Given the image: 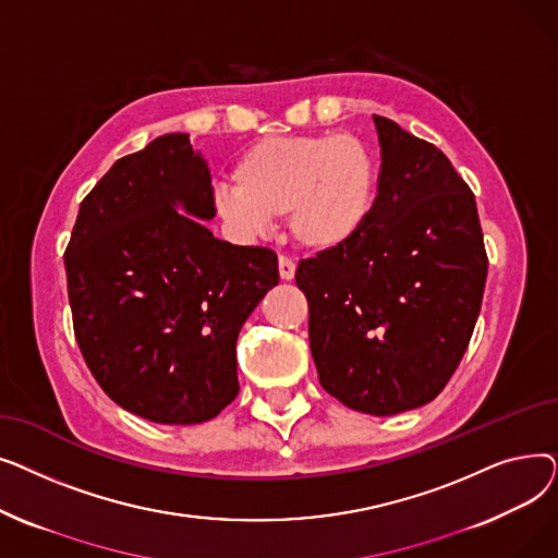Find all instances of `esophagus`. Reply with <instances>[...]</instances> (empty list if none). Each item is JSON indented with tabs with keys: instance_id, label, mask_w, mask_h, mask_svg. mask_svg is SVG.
<instances>
[{
	"instance_id": "esophagus-1",
	"label": "esophagus",
	"mask_w": 558,
	"mask_h": 558,
	"mask_svg": "<svg viewBox=\"0 0 558 558\" xmlns=\"http://www.w3.org/2000/svg\"><path fill=\"white\" fill-rule=\"evenodd\" d=\"M278 271H280V278L282 280H294L296 276V262L287 257V255H280L278 257Z\"/></svg>"
}]
</instances>
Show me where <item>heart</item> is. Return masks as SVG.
I'll return each mask as SVG.
<instances>
[{
    "label": "heart",
    "mask_w": 558,
    "mask_h": 558,
    "mask_svg": "<svg viewBox=\"0 0 558 558\" xmlns=\"http://www.w3.org/2000/svg\"><path fill=\"white\" fill-rule=\"evenodd\" d=\"M232 181L215 187V210L234 234L259 238L274 217L289 215L294 240L326 253L368 221L377 162L353 133L264 137L234 162Z\"/></svg>",
    "instance_id": "b5f03b06"
}]
</instances>
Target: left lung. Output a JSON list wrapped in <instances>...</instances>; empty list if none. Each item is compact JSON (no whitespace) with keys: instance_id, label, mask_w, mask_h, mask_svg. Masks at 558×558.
<instances>
[{"instance_id":"8db88e82","label":"left lung","mask_w":558,"mask_h":558,"mask_svg":"<svg viewBox=\"0 0 558 558\" xmlns=\"http://www.w3.org/2000/svg\"><path fill=\"white\" fill-rule=\"evenodd\" d=\"M383 165L364 228L301 259L318 383L393 416L434 400L473 337L488 257L475 194L434 144L373 114Z\"/></svg>"}]
</instances>
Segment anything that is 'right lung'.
<instances>
[{"label": "right lung", "mask_w": 558, "mask_h": 558, "mask_svg": "<svg viewBox=\"0 0 558 558\" xmlns=\"http://www.w3.org/2000/svg\"><path fill=\"white\" fill-rule=\"evenodd\" d=\"M210 169L187 133L117 160L81 201L65 251L74 337L99 387L162 425L215 418L240 393V330L278 255L217 240Z\"/></svg>", "instance_id": "obj_1"}]
</instances>
